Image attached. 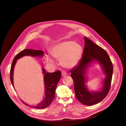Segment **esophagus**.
<instances>
[{
	"label": "esophagus",
	"mask_w": 126,
	"mask_h": 126,
	"mask_svg": "<svg viewBox=\"0 0 126 126\" xmlns=\"http://www.w3.org/2000/svg\"><path fill=\"white\" fill-rule=\"evenodd\" d=\"M61 74H62V76L63 77H65V76H66L67 75V73H66L65 71H62V72H61Z\"/></svg>",
	"instance_id": "34e87169"
}]
</instances>
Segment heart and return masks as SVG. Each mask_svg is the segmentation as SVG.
<instances>
[{
	"label": "heart",
	"instance_id": "1",
	"mask_svg": "<svg viewBox=\"0 0 126 126\" xmlns=\"http://www.w3.org/2000/svg\"><path fill=\"white\" fill-rule=\"evenodd\" d=\"M82 47L72 41H65L55 44L48 49L49 54L55 59L60 60V64L66 68H71L77 66L83 54ZM45 61L49 65H54L50 57L46 56Z\"/></svg>",
	"mask_w": 126,
	"mask_h": 126
}]
</instances>
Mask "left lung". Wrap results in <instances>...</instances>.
I'll return each instance as SVG.
<instances>
[{
  "label": "left lung",
  "mask_w": 126,
  "mask_h": 126,
  "mask_svg": "<svg viewBox=\"0 0 126 126\" xmlns=\"http://www.w3.org/2000/svg\"><path fill=\"white\" fill-rule=\"evenodd\" d=\"M85 45L83 57L78 64L70 70L73 79L74 90L77 98L86 105H93L102 101L108 94L111 85L113 65L107 52L86 37H84ZM97 61L106 74L104 86L100 91L90 92L85 84L86 73L90 64Z\"/></svg>",
  "instance_id": "8db88e82"
}]
</instances>
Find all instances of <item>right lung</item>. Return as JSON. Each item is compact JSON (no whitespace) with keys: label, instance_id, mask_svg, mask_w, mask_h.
<instances>
[{"label":"right lung","instance_id":"obj_1","mask_svg":"<svg viewBox=\"0 0 126 126\" xmlns=\"http://www.w3.org/2000/svg\"><path fill=\"white\" fill-rule=\"evenodd\" d=\"M43 54L44 52L42 50H35L32 49H25L16 55L13 61L12 66L10 69V80L14 88V85L13 83V73L15 66L17 60L25 56L42 57L43 56ZM42 70L43 74L44 75V83L45 90V97H44L42 102L38 104L36 106H30L21 100L25 105L30 106L31 107L36 109H43L48 106L54 99L57 85L61 77L60 70H58L53 73H46L44 68H42Z\"/></svg>","mask_w":126,"mask_h":126}]
</instances>
